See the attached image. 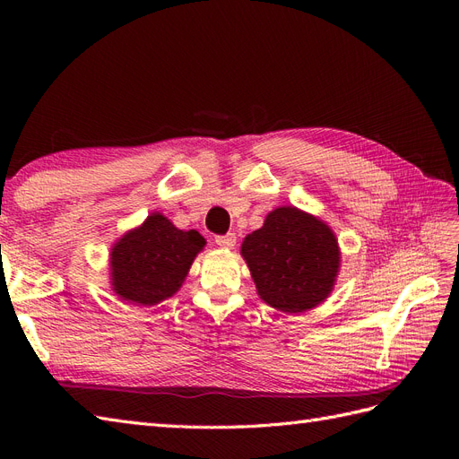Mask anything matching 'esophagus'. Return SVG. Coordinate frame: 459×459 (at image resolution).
<instances>
[{"label":"esophagus","instance_id":"34e87169","mask_svg":"<svg viewBox=\"0 0 459 459\" xmlns=\"http://www.w3.org/2000/svg\"><path fill=\"white\" fill-rule=\"evenodd\" d=\"M235 241H238V238H235V233L218 235V238H216V245L221 247V248H233Z\"/></svg>","mask_w":459,"mask_h":459}]
</instances>
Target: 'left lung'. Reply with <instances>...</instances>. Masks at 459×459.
Wrapping results in <instances>:
<instances>
[{"label": "left lung", "mask_w": 459, "mask_h": 459, "mask_svg": "<svg viewBox=\"0 0 459 459\" xmlns=\"http://www.w3.org/2000/svg\"><path fill=\"white\" fill-rule=\"evenodd\" d=\"M241 256L260 299L287 314L307 312L324 302L341 266L335 233L297 206L272 211L264 226L243 239Z\"/></svg>", "instance_id": "1"}]
</instances>
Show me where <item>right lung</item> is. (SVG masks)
I'll use <instances>...</instances> for the list:
<instances>
[{"label":"right lung","mask_w":459,"mask_h":459,"mask_svg":"<svg viewBox=\"0 0 459 459\" xmlns=\"http://www.w3.org/2000/svg\"><path fill=\"white\" fill-rule=\"evenodd\" d=\"M204 238L195 230H178L160 212L130 230L110 248V285L135 307H152L178 293Z\"/></svg>","instance_id":"right-lung-1"}]
</instances>
